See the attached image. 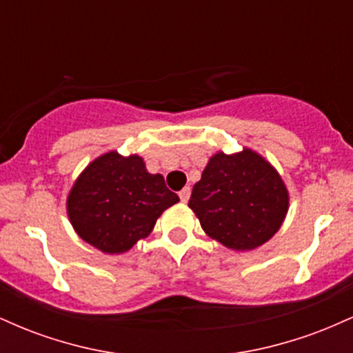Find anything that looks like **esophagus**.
Masks as SVG:
<instances>
[{
	"label": "esophagus",
	"instance_id": "34e87169",
	"mask_svg": "<svg viewBox=\"0 0 353 353\" xmlns=\"http://www.w3.org/2000/svg\"><path fill=\"white\" fill-rule=\"evenodd\" d=\"M179 197H181V201L185 204V202H188L189 197H190V188H184V189H182L181 192H179Z\"/></svg>",
	"mask_w": 353,
	"mask_h": 353
}]
</instances>
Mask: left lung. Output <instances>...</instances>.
<instances>
[{"instance_id":"left-lung-1","label":"left lung","mask_w":353,"mask_h":353,"mask_svg":"<svg viewBox=\"0 0 353 353\" xmlns=\"http://www.w3.org/2000/svg\"><path fill=\"white\" fill-rule=\"evenodd\" d=\"M289 189L277 169L250 148L212 154L196 182L189 208L201 228L230 250L270 241L289 212Z\"/></svg>"}]
</instances>
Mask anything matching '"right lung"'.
<instances>
[{
	"mask_svg": "<svg viewBox=\"0 0 353 353\" xmlns=\"http://www.w3.org/2000/svg\"><path fill=\"white\" fill-rule=\"evenodd\" d=\"M179 197L151 174L139 154L108 151L76 177L66 197V214L78 236L101 252L131 250L152 232L156 221Z\"/></svg>",
	"mask_w": 353,
	"mask_h": 353,
	"instance_id": "obj_1",
	"label": "right lung"
}]
</instances>
